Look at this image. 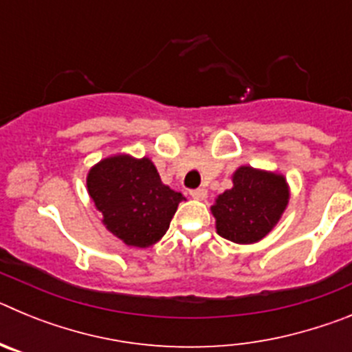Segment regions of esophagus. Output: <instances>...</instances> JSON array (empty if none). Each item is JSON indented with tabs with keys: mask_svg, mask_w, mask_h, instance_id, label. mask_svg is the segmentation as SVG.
<instances>
[{
	"mask_svg": "<svg viewBox=\"0 0 352 352\" xmlns=\"http://www.w3.org/2000/svg\"><path fill=\"white\" fill-rule=\"evenodd\" d=\"M190 195L197 201H203V199L208 197V190L206 188H195V190H190Z\"/></svg>",
	"mask_w": 352,
	"mask_h": 352,
	"instance_id": "esophagus-1",
	"label": "esophagus"
}]
</instances>
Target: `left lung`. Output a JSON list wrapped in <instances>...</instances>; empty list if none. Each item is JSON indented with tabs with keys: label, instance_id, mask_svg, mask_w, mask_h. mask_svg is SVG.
I'll list each match as a JSON object with an SVG mask.
<instances>
[{
	"label": "left lung",
	"instance_id": "1",
	"mask_svg": "<svg viewBox=\"0 0 352 352\" xmlns=\"http://www.w3.org/2000/svg\"><path fill=\"white\" fill-rule=\"evenodd\" d=\"M289 201L284 176L243 166L232 174V188L211 206L217 232L234 243H256L280 220Z\"/></svg>",
	"mask_w": 352,
	"mask_h": 352
}]
</instances>
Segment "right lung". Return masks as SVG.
<instances>
[{
    "label": "right lung",
    "instance_id": "add662e5",
    "mask_svg": "<svg viewBox=\"0 0 352 352\" xmlns=\"http://www.w3.org/2000/svg\"><path fill=\"white\" fill-rule=\"evenodd\" d=\"M88 192L104 226L129 247L157 243L169 229L183 195L164 185L149 158L116 155L88 173Z\"/></svg>",
    "mask_w": 352,
    "mask_h": 352
}]
</instances>
